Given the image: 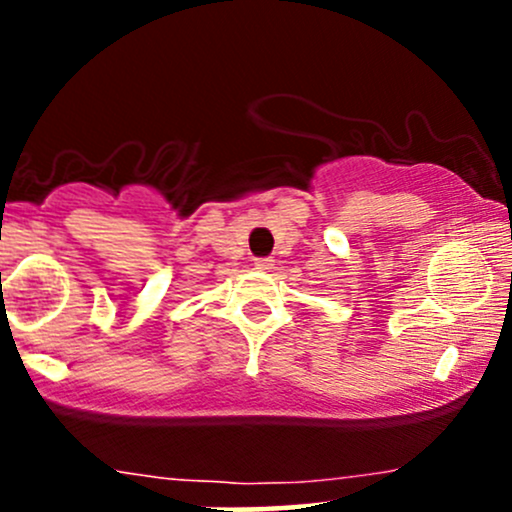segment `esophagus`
Instances as JSON below:
<instances>
[{
  "mask_svg": "<svg viewBox=\"0 0 512 512\" xmlns=\"http://www.w3.org/2000/svg\"><path fill=\"white\" fill-rule=\"evenodd\" d=\"M255 267L257 269H272L274 260H272V257H260V260H255Z\"/></svg>",
  "mask_w": 512,
  "mask_h": 512,
  "instance_id": "34e87169",
  "label": "esophagus"
}]
</instances>
